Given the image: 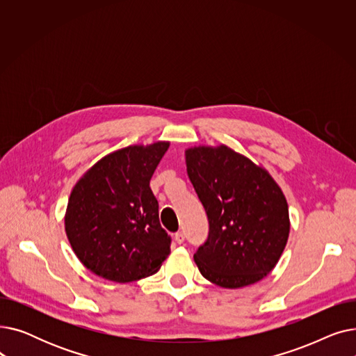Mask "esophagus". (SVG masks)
Here are the masks:
<instances>
[{
  "instance_id": "obj_1",
  "label": "esophagus",
  "mask_w": 356,
  "mask_h": 356,
  "mask_svg": "<svg viewBox=\"0 0 356 356\" xmlns=\"http://www.w3.org/2000/svg\"><path fill=\"white\" fill-rule=\"evenodd\" d=\"M175 241L177 242V244H183V242H184V234L183 232H177L175 235Z\"/></svg>"
}]
</instances>
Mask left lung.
Segmentation results:
<instances>
[{"label": "left lung", "mask_w": 356, "mask_h": 356, "mask_svg": "<svg viewBox=\"0 0 356 356\" xmlns=\"http://www.w3.org/2000/svg\"><path fill=\"white\" fill-rule=\"evenodd\" d=\"M188 176L207 211L209 235L193 255L200 274L223 289L251 286L282 257L289 234V204L263 165L227 145L184 152Z\"/></svg>", "instance_id": "left-lung-1"}]
</instances>
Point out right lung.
I'll list each match as a JSON object with an SVG mask.
<instances>
[{
	"label": "right lung",
	"mask_w": 356,
	"mask_h": 356,
	"mask_svg": "<svg viewBox=\"0 0 356 356\" xmlns=\"http://www.w3.org/2000/svg\"><path fill=\"white\" fill-rule=\"evenodd\" d=\"M168 141L128 145L106 154L73 186L65 231L73 252L93 274L129 283L156 274L170 254L149 179Z\"/></svg>",
	"instance_id": "add662e5"
}]
</instances>
